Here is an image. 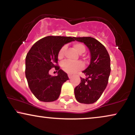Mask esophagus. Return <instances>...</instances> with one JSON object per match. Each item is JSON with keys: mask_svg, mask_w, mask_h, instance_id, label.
<instances>
[{"mask_svg": "<svg viewBox=\"0 0 135 135\" xmlns=\"http://www.w3.org/2000/svg\"><path fill=\"white\" fill-rule=\"evenodd\" d=\"M68 77H69V79H71L72 77V75L70 74H68Z\"/></svg>", "mask_w": 135, "mask_h": 135, "instance_id": "esophagus-1", "label": "esophagus"}]
</instances>
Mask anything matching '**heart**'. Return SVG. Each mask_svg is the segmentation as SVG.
Listing matches in <instances>:
<instances>
[{
  "instance_id": "obj_1",
  "label": "heart",
  "mask_w": 135,
  "mask_h": 135,
  "mask_svg": "<svg viewBox=\"0 0 135 135\" xmlns=\"http://www.w3.org/2000/svg\"><path fill=\"white\" fill-rule=\"evenodd\" d=\"M73 47L74 49L76 50L77 52L80 54L84 53L86 50L84 44L81 43H75L74 44ZM66 50V46H63L61 48L60 50L58 51V58L60 60L63 58L64 52ZM61 68L63 71H64L66 73L69 74H73L75 73V72L79 71V70L82 69L84 68V65H83L82 62L80 61H76L73 62L71 61H64V62H62L61 64Z\"/></svg>"
}]
</instances>
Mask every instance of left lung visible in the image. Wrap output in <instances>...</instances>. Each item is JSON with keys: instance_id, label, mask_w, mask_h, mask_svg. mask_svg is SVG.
Returning a JSON list of instances; mask_svg holds the SVG:
<instances>
[{"instance_id": "8db88e82", "label": "left lung", "mask_w": 135, "mask_h": 135, "mask_svg": "<svg viewBox=\"0 0 135 135\" xmlns=\"http://www.w3.org/2000/svg\"><path fill=\"white\" fill-rule=\"evenodd\" d=\"M84 42L89 49L91 60L88 67L83 71L86 78L74 88L75 99L84 104H92L98 100L108 84L110 73V56L102 44L91 37H74Z\"/></svg>"}]
</instances>
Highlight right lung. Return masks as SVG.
<instances>
[{
	"label": "right lung",
	"instance_id": "add662e5",
	"mask_svg": "<svg viewBox=\"0 0 135 135\" xmlns=\"http://www.w3.org/2000/svg\"><path fill=\"white\" fill-rule=\"evenodd\" d=\"M74 40V37L47 36L29 50L26 57V77L31 91L38 100L51 102L60 97L62 85L69 77L60 69L58 53L64 44ZM53 67L58 72L56 76L49 75Z\"/></svg>",
	"mask_w": 135,
	"mask_h": 135
}]
</instances>
